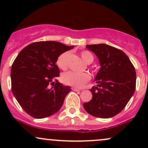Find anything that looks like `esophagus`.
Segmentation results:
<instances>
[{"mask_svg":"<svg viewBox=\"0 0 148 148\" xmlns=\"http://www.w3.org/2000/svg\"><path fill=\"white\" fill-rule=\"evenodd\" d=\"M72 89L73 91H76V92L81 90H80L79 88H75V87H73V88H72Z\"/></svg>","mask_w":148,"mask_h":148,"instance_id":"34e87169","label":"esophagus"}]
</instances>
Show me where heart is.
<instances>
[{
  "label": "heart",
  "mask_w": 148,
  "mask_h": 148,
  "mask_svg": "<svg viewBox=\"0 0 148 148\" xmlns=\"http://www.w3.org/2000/svg\"><path fill=\"white\" fill-rule=\"evenodd\" d=\"M69 55V51L61 53L57 58L56 64L59 68L65 69L67 67V59ZM81 56L86 63H91L93 61V56L90 52L88 51H83L81 52ZM90 79V76L86 72H77L69 71L64 72L61 76L62 81L64 84L74 87H81Z\"/></svg>",
  "instance_id": "obj_1"
}]
</instances>
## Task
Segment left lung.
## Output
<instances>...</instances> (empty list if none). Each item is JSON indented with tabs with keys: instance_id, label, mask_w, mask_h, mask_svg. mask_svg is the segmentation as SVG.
Listing matches in <instances>:
<instances>
[{
	"instance_id": "left-lung-1",
	"label": "left lung",
	"mask_w": 148,
	"mask_h": 148,
	"mask_svg": "<svg viewBox=\"0 0 148 148\" xmlns=\"http://www.w3.org/2000/svg\"><path fill=\"white\" fill-rule=\"evenodd\" d=\"M99 60L100 69L95 78L97 84L90 90L92 98L84 103L92 116L109 118L124 109L136 88V70L123 51L106 44L86 45Z\"/></svg>"
}]
</instances>
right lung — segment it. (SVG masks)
Instances as JSON below:
<instances>
[{
  "label": "right lung",
  "mask_w": 148,
  "mask_h": 148,
  "mask_svg": "<svg viewBox=\"0 0 148 148\" xmlns=\"http://www.w3.org/2000/svg\"><path fill=\"white\" fill-rule=\"evenodd\" d=\"M74 46L55 41L37 42L26 46L11 68L12 91L20 106L35 118L53 115L62 107L71 87L58 82L56 60Z\"/></svg>",
  "instance_id": "1"
}]
</instances>
